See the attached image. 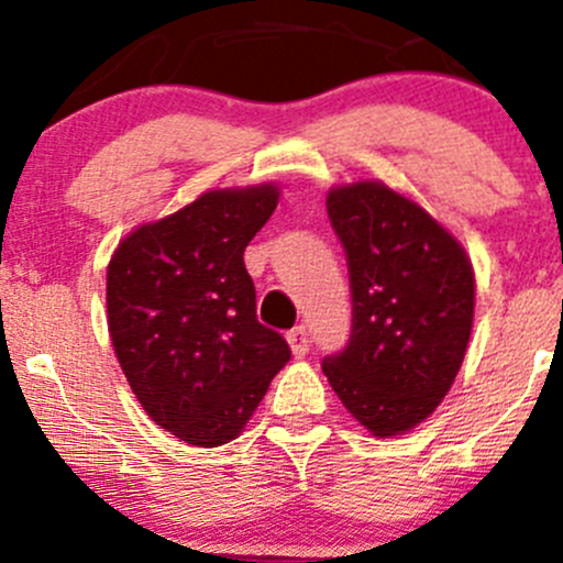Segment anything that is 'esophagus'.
<instances>
[{
	"mask_svg": "<svg viewBox=\"0 0 563 563\" xmlns=\"http://www.w3.org/2000/svg\"><path fill=\"white\" fill-rule=\"evenodd\" d=\"M288 345H291V354L297 356V360H302V356L308 354L310 340H308V332H305V327H297L288 332Z\"/></svg>",
	"mask_w": 563,
	"mask_h": 563,
	"instance_id": "obj_1",
	"label": "esophagus"
}]
</instances>
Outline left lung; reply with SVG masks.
Instances as JSON below:
<instances>
[{"instance_id": "1", "label": "left lung", "mask_w": 563, "mask_h": 563, "mask_svg": "<svg viewBox=\"0 0 563 563\" xmlns=\"http://www.w3.org/2000/svg\"><path fill=\"white\" fill-rule=\"evenodd\" d=\"M327 212L349 258L354 318L323 376L367 433L402 435L455 384L474 327V266L433 214L378 179L332 187Z\"/></svg>"}]
</instances>
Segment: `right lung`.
<instances>
[{
  "mask_svg": "<svg viewBox=\"0 0 563 563\" xmlns=\"http://www.w3.org/2000/svg\"><path fill=\"white\" fill-rule=\"evenodd\" d=\"M280 201L275 181L207 190L130 231L108 261L113 354L152 422L190 446L245 430L291 349L255 318L247 242Z\"/></svg>",
  "mask_w": 563,
  "mask_h": 563,
  "instance_id": "1",
  "label": "right lung"
}]
</instances>
